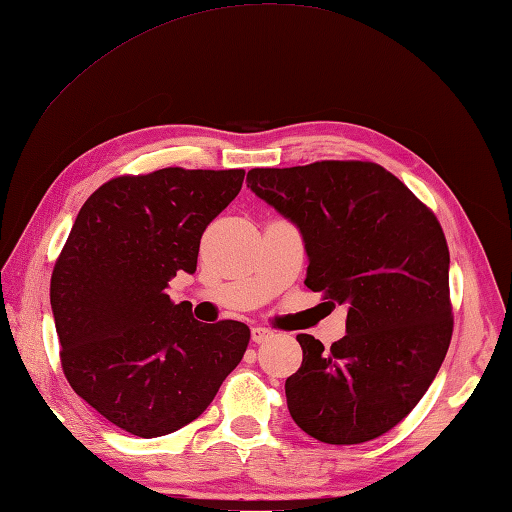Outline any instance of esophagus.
I'll list each match as a JSON object with an SVG mask.
<instances>
[{"instance_id": "1", "label": "esophagus", "mask_w": 512, "mask_h": 512, "mask_svg": "<svg viewBox=\"0 0 512 512\" xmlns=\"http://www.w3.org/2000/svg\"><path fill=\"white\" fill-rule=\"evenodd\" d=\"M251 338H253V342H255V344H264V342H268V340L275 338V331H272V329H266V327H253V331H251Z\"/></svg>"}]
</instances>
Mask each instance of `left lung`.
<instances>
[{"label": "left lung", "mask_w": 512, "mask_h": 512, "mask_svg": "<svg viewBox=\"0 0 512 512\" xmlns=\"http://www.w3.org/2000/svg\"><path fill=\"white\" fill-rule=\"evenodd\" d=\"M246 183L301 229L307 288L349 307L331 349L296 336L303 364L285 379L294 423L329 445L390 432L430 388L454 331L441 222L373 161L253 168Z\"/></svg>", "instance_id": "obj_1"}]
</instances>
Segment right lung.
Masks as SVG:
<instances>
[{"label": "right lung", "mask_w": 512, "mask_h": 512, "mask_svg": "<svg viewBox=\"0 0 512 512\" xmlns=\"http://www.w3.org/2000/svg\"><path fill=\"white\" fill-rule=\"evenodd\" d=\"M244 170L163 168L100 185L58 255L50 301L76 395L154 438L198 419L242 362L251 329L198 323L168 281L196 270L200 237L240 194Z\"/></svg>", "instance_id": "right-lung-1"}]
</instances>
